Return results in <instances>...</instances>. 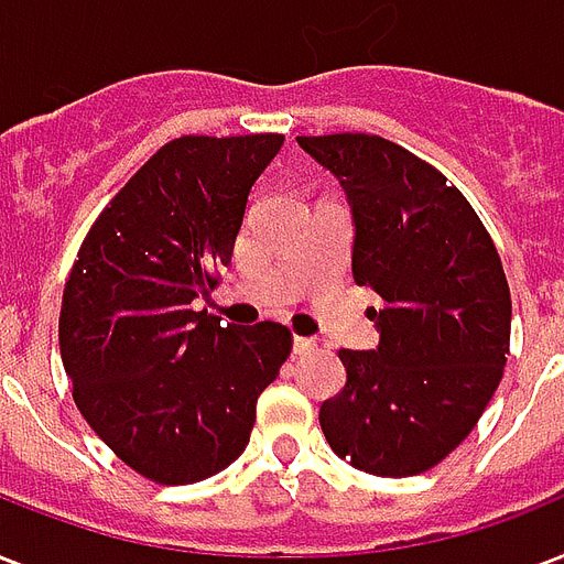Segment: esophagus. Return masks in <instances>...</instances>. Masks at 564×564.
<instances>
[{
	"label": "esophagus",
	"mask_w": 564,
	"mask_h": 564,
	"mask_svg": "<svg viewBox=\"0 0 564 564\" xmlns=\"http://www.w3.org/2000/svg\"><path fill=\"white\" fill-rule=\"evenodd\" d=\"M314 347H317V341H314V338H303V335H296L294 338V352H300V356H305V352H314Z\"/></svg>",
	"instance_id": "esophagus-1"
}]
</instances>
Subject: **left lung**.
I'll use <instances>...</instances> for the list:
<instances>
[{"mask_svg": "<svg viewBox=\"0 0 564 564\" xmlns=\"http://www.w3.org/2000/svg\"><path fill=\"white\" fill-rule=\"evenodd\" d=\"M338 178L352 214V279L377 350H341L347 382L321 405L329 447L377 477H414L468 438L503 379L512 296L468 199L377 134L296 138Z\"/></svg>", "mask_w": 564, "mask_h": 564, "instance_id": "8db88e82", "label": "left lung"}]
</instances>
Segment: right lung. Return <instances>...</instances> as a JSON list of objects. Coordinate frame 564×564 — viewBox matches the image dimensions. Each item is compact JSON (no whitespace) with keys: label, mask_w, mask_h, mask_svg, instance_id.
Here are the masks:
<instances>
[{"label":"right lung","mask_w":564,"mask_h":564,"mask_svg":"<svg viewBox=\"0 0 564 564\" xmlns=\"http://www.w3.org/2000/svg\"><path fill=\"white\" fill-rule=\"evenodd\" d=\"M282 134L161 147L87 232L61 303L78 412L141 477L199 482L250 444L256 403L291 352L282 323L223 326L194 300L232 264L256 178Z\"/></svg>","instance_id":"1"}]
</instances>
